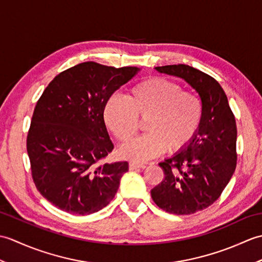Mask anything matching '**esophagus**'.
I'll return each instance as SVG.
<instances>
[{
  "mask_svg": "<svg viewBox=\"0 0 262 262\" xmlns=\"http://www.w3.org/2000/svg\"><path fill=\"white\" fill-rule=\"evenodd\" d=\"M146 168L145 164L142 163H136V162H130L129 163V170H136V169H144Z\"/></svg>",
  "mask_w": 262,
  "mask_h": 262,
  "instance_id": "esophagus-1",
  "label": "esophagus"
}]
</instances>
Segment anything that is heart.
Returning a JSON list of instances; mask_svg holds the SVG:
<instances>
[{
  "label": "heart",
  "mask_w": 262,
  "mask_h": 262,
  "mask_svg": "<svg viewBox=\"0 0 262 262\" xmlns=\"http://www.w3.org/2000/svg\"><path fill=\"white\" fill-rule=\"evenodd\" d=\"M204 105L196 94L183 91L177 83L152 77L129 89L126 98L111 96L104 104L105 126L126 143L145 121V135L125 144L119 154L144 162L162 154L180 151L192 141L203 121Z\"/></svg>",
  "instance_id": "obj_1"
}]
</instances>
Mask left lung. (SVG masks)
Here are the masks:
<instances>
[{"instance_id":"left-lung-1","label":"left lung","mask_w":262,"mask_h":262,"mask_svg":"<svg viewBox=\"0 0 262 262\" xmlns=\"http://www.w3.org/2000/svg\"><path fill=\"white\" fill-rule=\"evenodd\" d=\"M161 73L188 82L204 105L203 121L192 141L159 163L164 179L151 190L161 209L190 215L220 198L236 168V122L223 89L214 77L185 64L158 66Z\"/></svg>"}]
</instances>
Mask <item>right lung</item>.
<instances>
[{
    "instance_id": "1",
    "label": "right lung",
    "mask_w": 262,
    "mask_h": 262,
    "mask_svg": "<svg viewBox=\"0 0 262 262\" xmlns=\"http://www.w3.org/2000/svg\"><path fill=\"white\" fill-rule=\"evenodd\" d=\"M138 71L84 62L55 76L39 98L27 152L36 188L57 208L89 215L115 197L128 163H102L114 149L103 109Z\"/></svg>"
}]
</instances>
